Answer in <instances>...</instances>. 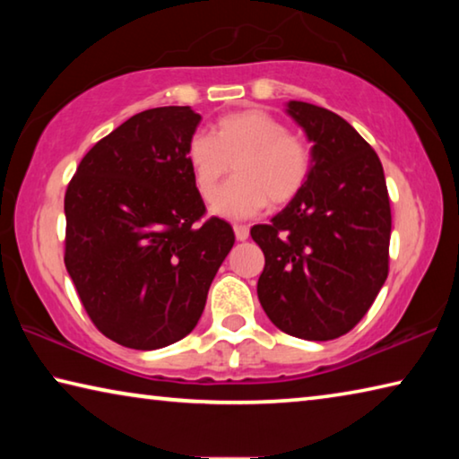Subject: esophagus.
Here are the masks:
<instances>
[{
    "label": "esophagus",
    "instance_id": "esophagus-1",
    "mask_svg": "<svg viewBox=\"0 0 459 459\" xmlns=\"http://www.w3.org/2000/svg\"><path fill=\"white\" fill-rule=\"evenodd\" d=\"M235 237H237V240H247L248 238L247 224H235Z\"/></svg>",
    "mask_w": 459,
    "mask_h": 459
}]
</instances>
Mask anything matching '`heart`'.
I'll return each instance as SVG.
<instances>
[{
    "label": "heart",
    "mask_w": 459,
    "mask_h": 459,
    "mask_svg": "<svg viewBox=\"0 0 459 459\" xmlns=\"http://www.w3.org/2000/svg\"><path fill=\"white\" fill-rule=\"evenodd\" d=\"M194 186L211 198L224 176L235 178L216 192L212 211L227 219H247L271 202L283 206L306 188L312 174V150L263 108L227 113L216 121L214 135L196 131L186 143Z\"/></svg>",
    "instance_id": "obj_1"
}]
</instances>
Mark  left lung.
<instances>
[{
    "label": "left lung",
    "instance_id": "8db88e82",
    "mask_svg": "<svg viewBox=\"0 0 459 459\" xmlns=\"http://www.w3.org/2000/svg\"><path fill=\"white\" fill-rule=\"evenodd\" d=\"M312 142L306 188L251 237L265 255L257 283L279 330L304 340L344 336L388 275L391 204L383 164L359 131L324 107L290 100Z\"/></svg>",
    "mask_w": 459,
    "mask_h": 459
}]
</instances>
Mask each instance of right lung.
Segmentation results:
<instances>
[{
	"label": "right lung",
	"instance_id": "right-lung-1",
	"mask_svg": "<svg viewBox=\"0 0 459 459\" xmlns=\"http://www.w3.org/2000/svg\"><path fill=\"white\" fill-rule=\"evenodd\" d=\"M200 115L155 107L91 147L65 194V265L91 322L135 351L182 340L198 324L235 245L206 214L186 143Z\"/></svg>",
	"mask_w": 459,
	"mask_h": 459
}]
</instances>
